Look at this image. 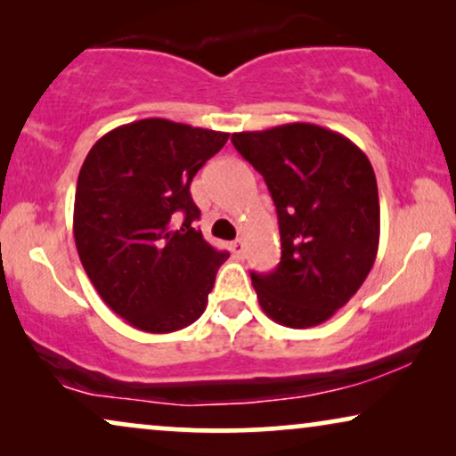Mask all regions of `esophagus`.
<instances>
[{
  "label": "esophagus",
  "mask_w": 456,
  "mask_h": 456,
  "mask_svg": "<svg viewBox=\"0 0 456 456\" xmlns=\"http://www.w3.org/2000/svg\"><path fill=\"white\" fill-rule=\"evenodd\" d=\"M230 251H232L236 257H242V255H245V242H242L240 239L234 240L232 245H230Z\"/></svg>",
  "instance_id": "obj_1"
}]
</instances>
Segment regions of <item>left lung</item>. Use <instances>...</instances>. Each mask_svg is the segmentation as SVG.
I'll use <instances>...</instances> for the list:
<instances>
[{"mask_svg": "<svg viewBox=\"0 0 456 456\" xmlns=\"http://www.w3.org/2000/svg\"><path fill=\"white\" fill-rule=\"evenodd\" d=\"M232 145L273 199L282 257L251 280L261 309L289 328L330 320L378 255L379 199L367 155L334 130L295 122L234 133Z\"/></svg>", "mask_w": 456, "mask_h": 456, "instance_id": "8db88e82", "label": "left lung"}]
</instances>
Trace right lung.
Returning <instances> with one entry per match:
<instances>
[{
	"label": "right lung",
	"instance_id": "obj_1",
	"mask_svg": "<svg viewBox=\"0 0 456 456\" xmlns=\"http://www.w3.org/2000/svg\"><path fill=\"white\" fill-rule=\"evenodd\" d=\"M228 133L147 118L91 147L74 197V242L108 307L136 330L197 322L228 259L203 239L191 183Z\"/></svg>",
	"mask_w": 456,
	"mask_h": 456
}]
</instances>
